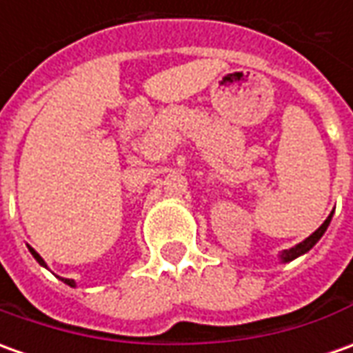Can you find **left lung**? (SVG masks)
I'll use <instances>...</instances> for the list:
<instances>
[{
	"label": "left lung",
	"mask_w": 353,
	"mask_h": 353,
	"mask_svg": "<svg viewBox=\"0 0 353 353\" xmlns=\"http://www.w3.org/2000/svg\"><path fill=\"white\" fill-rule=\"evenodd\" d=\"M332 214H334V212H330L327 220H325V222H323V224H321V226H319L317 230H315V232H313V234L307 237V239H303L301 243H297V245H294L292 249L282 251V253L278 255V257H280V263H290V261H294V259L305 255L307 251H311L313 247L317 245L319 239L325 236V232H327L328 224H330V220H332Z\"/></svg>",
	"instance_id": "1"
}]
</instances>
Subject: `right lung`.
Masks as SVG:
<instances>
[{
  "label": "right lung",
  "instance_id": "right-lung-1",
  "mask_svg": "<svg viewBox=\"0 0 353 353\" xmlns=\"http://www.w3.org/2000/svg\"><path fill=\"white\" fill-rule=\"evenodd\" d=\"M28 251H30V253H32V257H34L36 261H38V265H42V267H44V268H48V265H46L44 259L40 257V255L36 253V251H34V249H32V247H28ZM61 282H65L67 286H71V288H75V286H77L75 280H69V278H61Z\"/></svg>",
  "mask_w": 353,
  "mask_h": 353
}]
</instances>
